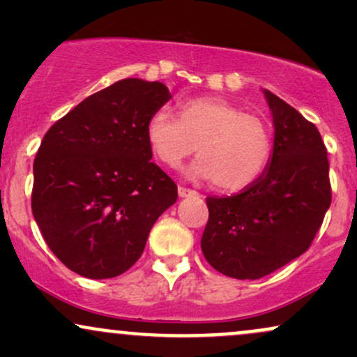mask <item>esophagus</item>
Listing matches in <instances>:
<instances>
[{"label":"esophagus","instance_id":"esophagus-1","mask_svg":"<svg viewBox=\"0 0 357 357\" xmlns=\"http://www.w3.org/2000/svg\"><path fill=\"white\" fill-rule=\"evenodd\" d=\"M178 192L181 198H186V196H198V191L191 190V188H184V186H178Z\"/></svg>","mask_w":357,"mask_h":357}]
</instances>
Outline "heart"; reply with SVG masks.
<instances>
[{"mask_svg":"<svg viewBox=\"0 0 357 357\" xmlns=\"http://www.w3.org/2000/svg\"><path fill=\"white\" fill-rule=\"evenodd\" d=\"M146 141L162 165L178 167L198 146L190 173L211 179L225 191L247 188L264 173L273 149L272 130L257 114L220 97H196L179 104V119L166 107L146 122Z\"/></svg>","mask_w":357,"mask_h":357,"instance_id":"1","label":"heart"}]
</instances>
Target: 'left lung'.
<instances>
[{"label": "left lung", "instance_id": "1", "mask_svg": "<svg viewBox=\"0 0 357 357\" xmlns=\"http://www.w3.org/2000/svg\"><path fill=\"white\" fill-rule=\"evenodd\" d=\"M264 92L275 126L272 158L238 195L208 196L202 236L208 264L240 280L268 275L307 252L333 202L317 127L275 93Z\"/></svg>", "mask_w": 357, "mask_h": 357}]
</instances>
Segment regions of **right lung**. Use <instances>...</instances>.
I'll return each mask as SVG.
<instances>
[{"instance_id": "obj_1", "label": "right lung", "mask_w": 357, "mask_h": 357, "mask_svg": "<svg viewBox=\"0 0 357 357\" xmlns=\"http://www.w3.org/2000/svg\"><path fill=\"white\" fill-rule=\"evenodd\" d=\"M171 99L161 82L124 79L82 100L45 134L31 211L65 267L112 278L141 258L178 186L151 161L146 122Z\"/></svg>"}]
</instances>
